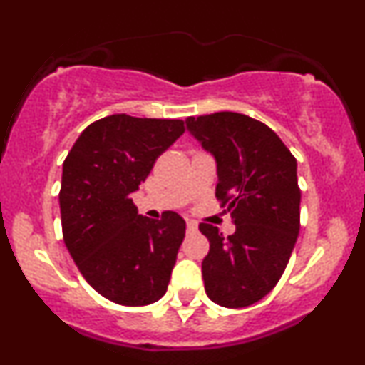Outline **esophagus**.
<instances>
[{"label":"esophagus","mask_w":365,"mask_h":365,"mask_svg":"<svg viewBox=\"0 0 365 365\" xmlns=\"http://www.w3.org/2000/svg\"><path fill=\"white\" fill-rule=\"evenodd\" d=\"M187 230H188V232H195V230H197V221L187 220Z\"/></svg>","instance_id":"34e87169"}]
</instances>
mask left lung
I'll use <instances>...</instances> for the list:
<instances>
[{
    "mask_svg": "<svg viewBox=\"0 0 365 365\" xmlns=\"http://www.w3.org/2000/svg\"><path fill=\"white\" fill-rule=\"evenodd\" d=\"M187 128L215 156L216 197L235 223L228 237L199 225L209 240L204 288L221 307H247L276 287L299 237L297 159L267 125L240 113L190 116Z\"/></svg>",
    "mask_w": 365,
    "mask_h": 365,
    "instance_id": "obj_1",
    "label": "left lung"
}]
</instances>
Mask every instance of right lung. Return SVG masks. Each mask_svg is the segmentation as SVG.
Listing matches in <instances>:
<instances>
[{
    "label": "right lung",
    "instance_id": "obj_1",
    "mask_svg": "<svg viewBox=\"0 0 365 365\" xmlns=\"http://www.w3.org/2000/svg\"><path fill=\"white\" fill-rule=\"evenodd\" d=\"M185 132L182 120L111 115L91 123L63 163V240L86 282L120 305L158 302L168 288L185 221L137 212L130 194Z\"/></svg>",
    "mask_w": 365,
    "mask_h": 365
}]
</instances>
